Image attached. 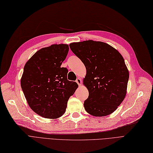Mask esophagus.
I'll return each mask as SVG.
<instances>
[{
  "instance_id": "esophagus-1",
  "label": "esophagus",
  "mask_w": 153,
  "mask_h": 153,
  "mask_svg": "<svg viewBox=\"0 0 153 153\" xmlns=\"http://www.w3.org/2000/svg\"><path fill=\"white\" fill-rule=\"evenodd\" d=\"M76 82L78 83V85H81L82 84V80L80 78H77L76 80Z\"/></svg>"
}]
</instances>
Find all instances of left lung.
<instances>
[{
  "instance_id": "obj_1",
  "label": "left lung",
  "mask_w": 153,
  "mask_h": 153,
  "mask_svg": "<svg viewBox=\"0 0 153 153\" xmlns=\"http://www.w3.org/2000/svg\"><path fill=\"white\" fill-rule=\"evenodd\" d=\"M70 47L86 68L83 84L89 93L83 104L86 111L94 117L111 114L127 94L129 73L123 57L102 42H73Z\"/></svg>"
}]
</instances>
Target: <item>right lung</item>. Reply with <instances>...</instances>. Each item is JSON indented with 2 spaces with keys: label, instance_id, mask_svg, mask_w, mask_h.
I'll list each match as a JSON object with an SVG mask.
<instances>
[{
  "label": "right lung",
  "instance_id": "right-lung-1",
  "mask_svg": "<svg viewBox=\"0 0 153 153\" xmlns=\"http://www.w3.org/2000/svg\"><path fill=\"white\" fill-rule=\"evenodd\" d=\"M69 51L67 44H53L38 51L26 62L21 87L30 108L50 119L64 114L68 101L78 87L67 79L68 70L61 67Z\"/></svg>",
  "mask_w": 153,
  "mask_h": 153
}]
</instances>
